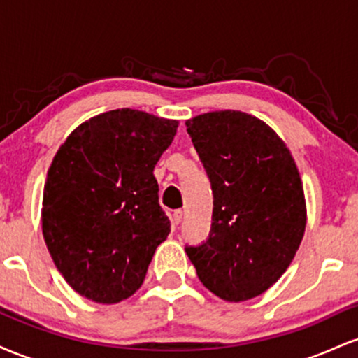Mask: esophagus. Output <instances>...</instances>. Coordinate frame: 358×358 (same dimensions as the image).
Masks as SVG:
<instances>
[{"mask_svg": "<svg viewBox=\"0 0 358 358\" xmlns=\"http://www.w3.org/2000/svg\"><path fill=\"white\" fill-rule=\"evenodd\" d=\"M183 219V210H175L173 215H171V222H173L175 225H178L180 222Z\"/></svg>", "mask_w": 358, "mask_h": 358, "instance_id": "1", "label": "esophagus"}]
</instances>
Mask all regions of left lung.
I'll use <instances>...</instances> for the list:
<instances>
[{
    "mask_svg": "<svg viewBox=\"0 0 358 358\" xmlns=\"http://www.w3.org/2000/svg\"><path fill=\"white\" fill-rule=\"evenodd\" d=\"M185 124L213 193L210 236L187 254L215 296L248 301L296 256L306 227L301 176L285 141L256 116L213 110Z\"/></svg>",
    "mask_w": 358,
    "mask_h": 358,
    "instance_id": "obj_1",
    "label": "left lung"
}]
</instances>
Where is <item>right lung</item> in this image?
<instances>
[{
    "label": "right lung",
    "mask_w": 358,
    "mask_h": 358,
    "mask_svg": "<svg viewBox=\"0 0 358 358\" xmlns=\"http://www.w3.org/2000/svg\"><path fill=\"white\" fill-rule=\"evenodd\" d=\"M178 121L116 109L69 134L47 173L42 232L65 281L80 296L114 305L141 287L170 234L153 170Z\"/></svg>",
    "instance_id": "1"
}]
</instances>
